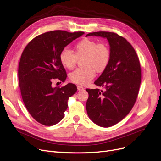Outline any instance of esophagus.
<instances>
[{
	"label": "esophagus",
	"mask_w": 161,
	"mask_h": 161,
	"mask_svg": "<svg viewBox=\"0 0 161 161\" xmlns=\"http://www.w3.org/2000/svg\"><path fill=\"white\" fill-rule=\"evenodd\" d=\"M77 90H79V91H82L84 90V87L81 86H77Z\"/></svg>",
	"instance_id": "obj_1"
}]
</instances>
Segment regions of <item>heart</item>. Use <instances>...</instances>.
I'll use <instances>...</instances> for the list:
<instances>
[{"mask_svg":"<svg viewBox=\"0 0 161 161\" xmlns=\"http://www.w3.org/2000/svg\"><path fill=\"white\" fill-rule=\"evenodd\" d=\"M110 49L105 43H98L90 39H83L74 46V53L65 48L59 54V61L66 69H72L77 61L81 59L83 66L69 75L71 81L74 84L86 86L94 78L96 71L100 73L104 71L110 61Z\"/></svg>","mask_w":161,"mask_h":161,"instance_id":"b5f03b06","label":"heart"}]
</instances>
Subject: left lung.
I'll list each match as a JSON object with an SVG mask.
<instances>
[{
	"label": "left lung",
	"instance_id": "8db88e82",
	"mask_svg": "<svg viewBox=\"0 0 161 161\" xmlns=\"http://www.w3.org/2000/svg\"><path fill=\"white\" fill-rule=\"evenodd\" d=\"M106 38L110 47V61L107 68L94 82L100 89H86L87 115L97 125L110 127L121 121L131 111L136 100L141 82L139 59L133 47L122 36L99 31L87 36Z\"/></svg>",
	"mask_w": 161,
	"mask_h": 161
}]
</instances>
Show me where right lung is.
<instances>
[{
  "label": "right lung",
  "instance_id": "obj_1",
  "mask_svg": "<svg viewBox=\"0 0 161 161\" xmlns=\"http://www.w3.org/2000/svg\"><path fill=\"white\" fill-rule=\"evenodd\" d=\"M84 33L46 32L33 39L23 51L18 71L20 94L30 114L43 125L53 126L64 118L69 97L77 91L73 84L55 87L51 84L55 80L65 81L66 71L59 54Z\"/></svg>",
  "mask_w": 161,
  "mask_h": 161
}]
</instances>
